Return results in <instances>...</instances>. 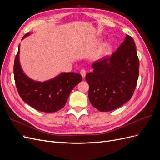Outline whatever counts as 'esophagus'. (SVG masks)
<instances>
[{
	"label": "esophagus",
	"mask_w": 160,
	"mask_h": 160,
	"mask_svg": "<svg viewBox=\"0 0 160 160\" xmlns=\"http://www.w3.org/2000/svg\"><path fill=\"white\" fill-rule=\"evenodd\" d=\"M80 73L81 75V76L83 77V78H85V75H86V71L85 69H81V71H80Z\"/></svg>",
	"instance_id": "obj_1"
}]
</instances>
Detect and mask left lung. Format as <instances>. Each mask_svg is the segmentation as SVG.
<instances>
[{
    "label": "left lung",
    "mask_w": 160,
    "mask_h": 160,
    "mask_svg": "<svg viewBox=\"0 0 160 160\" xmlns=\"http://www.w3.org/2000/svg\"><path fill=\"white\" fill-rule=\"evenodd\" d=\"M93 71L85 79L89 85V99L100 111L122 106L132 98L137 85L139 62L133 38L126 35L112 55L92 65Z\"/></svg>",
    "instance_id": "left-lung-1"
}]
</instances>
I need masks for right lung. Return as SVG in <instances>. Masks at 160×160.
<instances>
[{
    "label": "right lung",
    "instance_id": "obj_1",
    "mask_svg": "<svg viewBox=\"0 0 160 160\" xmlns=\"http://www.w3.org/2000/svg\"><path fill=\"white\" fill-rule=\"evenodd\" d=\"M30 34H26L22 40ZM19 54L20 45L14 62V77L22 99L32 108L42 112H56L63 108L72 89L82 81V76L73 72H63L49 80L43 82L35 81L22 71Z\"/></svg>",
    "mask_w": 160,
    "mask_h": 160
}]
</instances>
